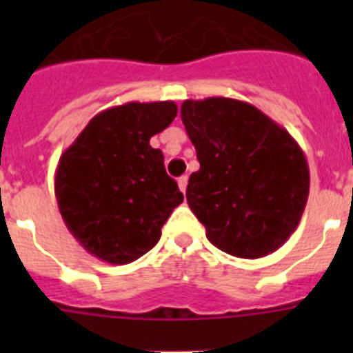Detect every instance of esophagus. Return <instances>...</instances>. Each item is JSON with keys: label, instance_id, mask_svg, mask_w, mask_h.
<instances>
[{"label": "esophagus", "instance_id": "obj_1", "mask_svg": "<svg viewBox=\"0 0 353 353\" xmlns=\"http://www.w3.org/2000/svg\"><path fill=\"white\" fill-rule=\"evenodd\" d=\"M187 183H189V179H187V176H180L179 187H180V191H182L183 194H185V191H187Z\"/></svg>", "mask_w": 353, "mask_h": 353}]
</instances>
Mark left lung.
Returning <instances> with one entry per match:
<instances>
[{
  "label": "left lung",
  "mask_w": 353,
  "mask_h": 353,
  "mask_svg": "<svg viewBox=\"0 0 353 353\" xmlns=\"http://www.w3.org/2000/svg\"><path fill=\"white\" fill-rule=\"evenodd\" d=\"M180 117L199 161L187 203L207 239L248 260L277 251L295 232L310 194V168L299 143L236 99L185 101Z\"/></svg>",
  "instance_id": "obj_1"
}]
</instances>
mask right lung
<instances>
[{"instance_id":"obj_1","label":"right lung","mask_w":353,"mask_h":353,"mask_svg":"<svg viewBox=\"0 0 353 353\" xmlns=\"http://www.w3.org/2000/svg\"><path fill=\"white\" fill-rule=\"evenodd\" d=\"M179 113L176 104L127 102L95 114L63 154L54 192L65 226L90 254L111 265L141 258L183 201L150 146Z\"/></svg>"}]
</instances>
